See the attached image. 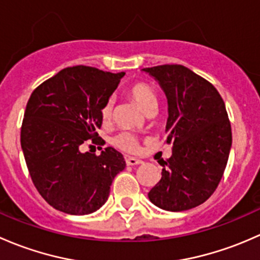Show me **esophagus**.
<instances>
[{"mask_svg": "<svg viewBox=\"0 0 260 260\" xmlns=\"http://www.w3.org/2000/svg\"><path fill=\"white\" fill-rule=\"evenodd\" d=\"M125 161H126L127 165H131V167L143 164V161H141L140 159H136V157H133V156H126L125 157Z\"/></svg>", "mask_w": 260, "mask_h": 260, "instance_id": "34e87169", "label": "esophagus"}]
</instances>
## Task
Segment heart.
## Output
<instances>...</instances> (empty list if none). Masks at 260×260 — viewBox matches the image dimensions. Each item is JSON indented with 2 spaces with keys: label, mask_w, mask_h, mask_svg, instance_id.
<instances>
[{
  "label": "heart",
  "mask_w": 260,
  "mask_h": 260,
  "mask_svg": "<svg viewBox=\"0 0 260 260\" xmlns=\"http://www.w3.org/2000/svg\"><path fill=\"white\" fill-rule=\"evenodd\" d=\"M127 93L136 104L141 108L144 112H148L150 110H155L156 108V96L155 92L151 90V87L148 86L146 84L143 82H136L133 84L127 90ZM112 108H114V101L108 100L106 104L104 105L101 114H103L104 119H109L112 114ZM112 143L115 146L119 149L125 150L129 152H135L139 150V141L134 134L129 133V131H122L119 133L114 139Z\"/></svg>",
  "instance_id": "heart-1"
}]
</instances>
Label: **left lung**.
<instances>
[{
    "label": "left lung",
    "instance_id": "8db88e82",
    "mask_svg": "<svg viewBox=\"0 0 260 260\" xmlns=\"http://www.w3.org/2000/svg\"><path fill=\"white\" fill-rule=\"evenodd\" d=\"M168 100L167 143L173 154L161 179L149 191L150 202L169 211L203 204L215 191L232 148L225 104L215 87L181 65L143 69Z\"/></svg>",
    "mask_w": 260,
    "mask_h": 260
}]
</instances>
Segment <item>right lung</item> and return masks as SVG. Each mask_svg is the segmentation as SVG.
<instances>
[{
	"label": "right lung",
	"mask_w": 260,
	"mask_h": 260,
	"mask_svg": "<svg viewBox=\"0 0 260 260\" xmlns=\"http://www.w3.org/2000/svg\"><path fill=\"white\" fill-rule=\"evenodd\" d=\"M125 72L89 66L61 70L42 82L26 106L21 148L35 186L55 209L86 215L108 200L115 176L125 169L121 152L108 146L100 155L80 151L92 139L103 110Z\"/></svg>",
	"instance_id": "obj_1"
}]
</instances>
